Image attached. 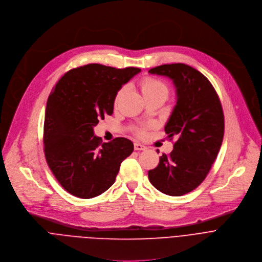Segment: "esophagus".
<instances>
[{"label": "esophagus", "instance_id": "obj_1", "mask_svg": "<svg viewBox=\"0 0 262 262\" xmlns=\"http://www.w3.org/2000/svg\"><path fill=\"white\" fill-rule=\"evenodd\" d=\"M146 147L144 146V145H142V144H140V143H138V142H135L134 143V149L135 150H144Z\"/></svg>", "mask_w": 262, "mask_h": 262}]
</instances>
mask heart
<instances>
[{
  "label": "heart",
  "instance_id": "b5f03b06",
  "mask_svg": "<svg viewBox=\"0 0 262 262\" xmlns=\"http://www.w3.org/2000/svg\"><path fill=\"white\" fill-rule=\"evenodd\" d=\"M140 89H141V92H142L144 97L151 96V95H162L163 97H165L167 99L168 94H169V90H168L167 85L163 81H161L159 79H156L154 77H144L140 82ZM123 90L124 89L122 88L116 95V98H115L116 105L120 100V97L123 93ZM137 134L139 136L143 135L144 134V129H142V128L138 129Z\"/></svg>",
  "mask_w": 262,
  "mask_h": 262
}]
</instances>
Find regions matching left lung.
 <instances>
[{"label": "left lung", "mask_w": 262, "mask_h": 262, "mask_svg": "<svg viewBox=\"0 0 262 262\" xmlns=\"http://www.w3.org/2000/svg\"><path fill=\"white\" fill-rule=\"evenodd\" d=\"M148 72L172 79L178 98L164 128L170 140H178L148 170V180L166 195L182 196L204 181L217 158L224 136L222 105L210 80L191 66L165 64Z\"/></svg>", "instance_id": "1"}]
</instances>
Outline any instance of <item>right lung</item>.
<instances>
[{"instance_id":"obj_1","label":"right lung","mask_w":262,"mask_h":262,"mask_svg":"<svg viewBox=\"0 0 262 262\" xmlns=\"http://www.w3.org/2000/svg\"><path fill=\"white\" fill-rule=\"evenodd\" d=\"M140 71L84 65L62 76L49 95L43 130L45 159L68 193L83 199L104 193L132 154L131 140L117 137L102 143L93 128L104 116L113 115L117 93Z\"/></svg>"}]
</instances>
